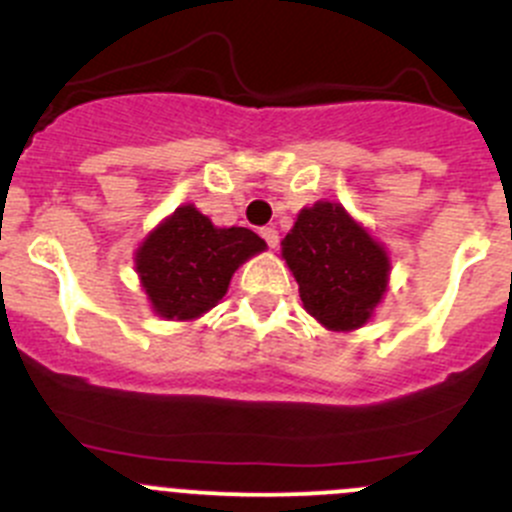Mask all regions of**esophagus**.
Returning <instances> with one entry per match:
<instances>
[{
  "label": "esophagus",
  "mask_w": 512,
  "mask_h": 512,
  "mask_svg": "<svg viewBox=\"0 0 512 512\" xmlns=\"http://www.w3.org/2000/svg\"><path fill=\"white\" fill-rule=\"evenodd\" d=\"M260 235H262V240H265L267 245H270L272 250H275V247H277V242H280V235H277V230H275V227H262V230H260Z\"/></svg>",
  "instance_id": "34e87169"
}]
</instances>
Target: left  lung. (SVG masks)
<instances>
[{"label":"left lung","mask_w":512,"mask_h":512,"mask_svg":"<svg viewBox=\"0 0 512 512\" xmlns=\"http://www.w3.org/2000/svg\"><path fill=\"white\" fill-rule=\"evenodd\" d=\"M282 260L300 285L302 307L330 332L367 325L393 270L385 245L330 200L302 207L282 240Z\"/></svg>","instance_id":"1"}]
</instances>
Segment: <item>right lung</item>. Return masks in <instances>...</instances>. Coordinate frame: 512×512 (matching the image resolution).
<instances>
[{
    "instance_id": "right-lung-1",
    "label": "right lung",
    "mask_w": 512,
    "mask_h": 512,
    "mask_svg": "<svg viewBox=\"0 0 512 512\" xmlns=\"http://www.w3.org/2000/svg\"><path fill=\"white\" fill-rule=\"evenodd\" d=\"M247 227H215L195 205H180L135 250V270L152 312L192 322L227 295L232 275L265 252Z\"/></svg>"
}]
</instances>
